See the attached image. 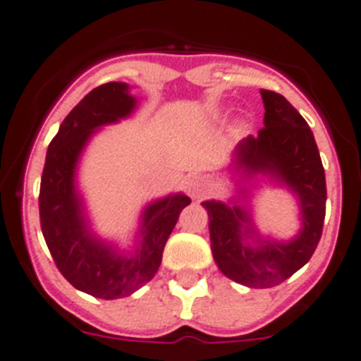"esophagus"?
Here are the masks:
<instances>
[{
	"label": "esophagus",
	"instance_id": "esophagus-1",
	"mask_svg": "<svg viewBox=\"0 0 361 361\" xmlns=\"http://www.w3.org/2000/svg\"><path fill=\"white\" fill-rule=\"evenodd\" d=\"M186 188L188 191H190V195L193 198H200L204 197V195L207 193V180L204 177H200V175H193V177L188 178L186 183Z\"/></svg>",
	"mask_w": 361,
	"mask_h": 361
}]
</instances>
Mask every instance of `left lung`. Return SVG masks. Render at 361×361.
<instances>
[{"label": "left lung", "instance_id": "1", "mask_svg": "<svg viewBox=\"0 0 361 361\" xmlns=\"http://www.w3.org/2000/svg\"><path fill=\"white\" fill-rule=\"evenodd\" d=\"M264 127L236 150V164L250 173H272L299 195L302 231L288 243L261 240L250 247L247 211L240 206L204 202L209 214L211 250L218 269L250 288H270L302 269L315 252L326 216V173L315 137L306 120L283 94L261 89ZM247 226H245V224ZM246 229L243 230V227Z\"/></svg>", "mask_w": 361, "mask_h": 361}]
</instances>
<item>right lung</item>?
I'll list each match as a JSON object with an SVG mask.
<instances>
[{
    "instance_id": "obj_1",
    "label": "right lung",
    "mask_w": 361,
    "mask_h": 361,
    "mask_svg": "<svg viewBox=\"0 0 361 361\" xmlns=\"http://www.w3.org/2000/svg\"><path fill=\"white\" fill-rule=\"evenodd\" d=\"M134 105L127 84L109 82L92 89L62 121L42 170L39 216L49 254L75 288L98 299L130 295L155 276L178 214L191 202L178 193L148 206L140 231L141 247L130 257L118 256L89 234L73 184L77 159L94 128L125 118Z\"/></svg>"
}]
</instances>
